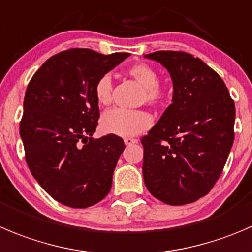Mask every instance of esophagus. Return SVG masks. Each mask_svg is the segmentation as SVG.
<instances>
[{
  "label": "esophagus",
  "instance_id": "34e87169",
  "mask_svg": "<svg viewBox=\"0 0 252 252\" xmlns=\"http://www.w3.org/2000/svg\"><path fill=\"white\" fill-rule=\"evenodd\" d=\"M138 143V139H134V138H126L124 139V144L126 145H133V144Z\"/></svg>",
  "mask_w": 252,
  "mask_h": 252
}]
</instances>
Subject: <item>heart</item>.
I'll return each instance as SVG.
<instances>
[{
	"label": "heart",
	"instance_id": "heart-1",
	"mask_svg": "<svg viewBox=\"0 0 252 252\" xmlns=\"http://www.w3.org/2000/svg\"><path fill=\"white\" fill-rule=\"evenodd\" d=\"M128 74L144 87V101L151 106H160L167 98V92L158 84V75L153 66L144 63L129 67ZM94 98L101 107L112 102V80L108 75L99 77L94 89ZM153 119L144 111H126L114 108L106 112L101 118V129L107 134L123 136H135L150 128Z\"/></svg>",
	"mask_w": 252,
	"mask_h": 252
}]
</instances>
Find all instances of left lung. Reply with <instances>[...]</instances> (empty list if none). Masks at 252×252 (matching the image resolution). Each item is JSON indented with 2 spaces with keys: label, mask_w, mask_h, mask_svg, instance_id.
<instances>
[{
  "label": "left lung",
  "mask_w": 252,
  "mask_h": 252,
  "mask_svg": "<svg viewBox=\"0 0 252 252\" xmlns=\"http://www.w3.org/2000/svg\"><path fill=\"white\" fill-rule=\"evenodd\" d=\"M144 56L160 63L173 84L172 103L141 138L144 182L163 203H192L211 191L225 165L234 143V101L221 77L191 54Z\"/></svg>",
  "instance_id": "1"
}]
</instances>
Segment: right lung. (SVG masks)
<instances>
[{
	"label": "right lung",
	"instance_id": "obj_1",
	"mask_svg": "<svg viewBox=\"0 0 252 252\" xmlns=\"http://www.w3.org/2000/svg\"><path fill=\"white\" fill-rule=\"evenodd\" d=\"M129 55L69 49L48 59L27 87L19 126L26 161L39 185L64 206L87 208L111 191L126 145L112 134L92 136L99 118L94 89Z\"/></svg>",
	"mask_w": 252,
	"mask_h": 252
}]
</instances>
